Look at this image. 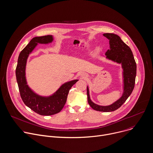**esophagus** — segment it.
I'll return each mask as SVG.
<instances>
[{"instance_id":"esophagus-1","label":"esophagus","mask_w":153,"mask_h":153,"mask_svg":"<svg viewBox=\"0 0 153 153\" xmlns=\"http://www.w3.org/2000/svg\"><path fill=\"white\" fill-rule=\"evenodd\" d=\"M81 76H82L83 78H85V77H85V76H84L83 74H82V75H81Z\"/></svg>"}]
</instances>
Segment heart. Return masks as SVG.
<instances>
[{
	"mask_svg": "<svg viewBox=\"0 0 153 153\" xmlns=\"http://www.w3.org/2000/svg\"><path fill=\"white\" fill-rule=\"evenodd\" d=\"M98 51H99V48H96V52H98Z\"/></svg>",
	"mask_w": 153,
	"mask_h": 153,
	"instance_id": "1",
	"label": "heart"
}]
</instances>
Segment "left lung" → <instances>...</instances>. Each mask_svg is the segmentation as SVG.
Returning <instances> with one entry per match:
<instances>
[{"label":"left lung","instance_id":"left-lung-1","mask_svg":"<svg viewBox=\"0 0 153 153\" xmlns=\"http://www.w3.org/2000/svg\"><path fill=\"white\" fill-rule=\"evenodd\" d=\"M103 36L109 39L110 49L105 55L106 58L121 64L123 69L124 91L122 97L109 106H100L95 104L89 97V88L87 86L88 101L90 106L95 111L108 112L120 108L131 94L135 84L136 75V64L130 48L125 44L121 38L114 33H106Z\"/></svg>","mask_w":153,"mask_h":153}]
</instances>
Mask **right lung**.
Returning <instances> with one entry per match:
<instances>
[{"label": "right lung", "instance_id": "1", "mask_svg": "<svg viewBox=\"0 0 153 153\" xmlns=\"http://www.w3.org/2000/svg\"><path fill=\"white\" fill-rule=\"evenodd\" d=\"M53 40L52 35L33 38L20 52L16 70L17 82L24 103L36 114L44 116L58 114L63 109L70 89L78 81L76 79L65 83L53 95L48 97H42L36 94L27 85L25 70L29 54L38 43L48 44L52 42Z\"/></svg>", "mask_w": 153, "mask_h": 153}]
</instances>
